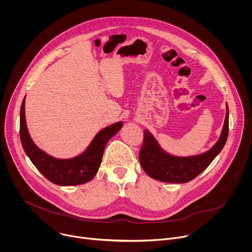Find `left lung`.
Masks as SVG:
<instances>
[{
	"label": "left lung",
	"instance_id": "obj_1",
	"mask_svg": "<svg viewBox=\"0 0 252 252\" xmlns=\"http://www.w3.org/2000/svg\"><path fill=\"white\" fill-rule=\"evenodd\" d=\"M228 106L221 135L218 142L205 154L190 158H175L161 151L155 137L148 131H143V142L139 151V162L148 175L157 181L185 184L201 173L223 149L229 130Z\"/></svg>",
	"mask_w": 252,
	"mask_h": 252
}]
</instances>
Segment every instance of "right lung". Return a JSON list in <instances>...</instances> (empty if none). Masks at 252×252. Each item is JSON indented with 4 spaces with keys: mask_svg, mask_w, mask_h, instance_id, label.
I'll return each instance as SVG.
<instances>
[{
    "mask_svg": "<svg viewBox=\"0 0 252 252\" xmlns=\"http://www.w3.org/2000/svg\"><path fill=\"white\" fill-rule=\"evenodd\" d=\"M123 126L117 123L101 129L94 138L87 152L71 159H57L35 147L30 137L25 117V98L20 114V138L23 149L33 165L41 173L58 186H78L90 182L95 175L101 162L106 142Z\"/></svg>",
    "mask_w": 252,
    "mask_h": 252,
    "instance_id": "add662e5",
    "label": "right lung"
}]
</instances>
